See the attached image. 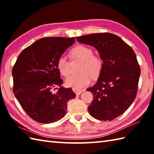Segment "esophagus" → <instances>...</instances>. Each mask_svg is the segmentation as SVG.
I'll return each instance as SVG.
<instances>
[{"label":"esophagus","instance_id":"34e87169","mask_svg":"<svg viewBox=\"0 0 154 154\" xmlns=\"http://www.w3.org/2000/svg\"><path fill=\"white\" fill-rule=\"evenodd\" d=\"M73 91H74V92L75 93V94H77V95H79V94H81V93L83 92V91L85 90H78V89H73Z\"/></svg>","mask_w":154,"mask_h":154}]
</instances>
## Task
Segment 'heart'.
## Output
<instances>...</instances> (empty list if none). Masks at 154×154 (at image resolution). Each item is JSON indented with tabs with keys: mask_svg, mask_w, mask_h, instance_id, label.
I'll use <instances>...</instances> for the list:
<instances>
[{
	"mask_svg": "<svg viewBox=\"0 0 154 154\" xmlns=\"http://www.w3.org/2000/svg\"><path fill=\"white\" fill-rule=\"evenodd\" d=\"M92 49L85 45H77L71 51L73 59L82 61L79 74H72L65 80L66 85L75 89H80L91 83L92 78L99 76L103 69V61L96 55H93ZM57 67L63 76H67L70 72V63L65 55L58 58Z\"/></svg>",
	"mask_w": 154,
	"mask_h": 154,
	"instance_id": "heart-1",
	"label": "heart"
}]
</instances>
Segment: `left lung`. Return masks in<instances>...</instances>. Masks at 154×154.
<instances>
[{
    "label": "left lung",
    "instance_id": "1",
    "mask_svg": "<svg viewBox=\"0 0 154 154\" xmlns=\"http://www.w3.org/2000/svg\"><path fill=\"white\" fill-rule=\"evenodd\" d=\"M93 46L103 61L97 83L87 91L93 94L89 114L100 120H112L123 114L134 100L140 68L132 48L116 35L91 34L76 38Z\"/></svg>",
    "mask_w": 154,
    "mask_h": 154
}]
</instances>
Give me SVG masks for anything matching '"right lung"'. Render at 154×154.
Listing matches in <instances>:
<instances>
[{
	"mask_svg": "<svg viewBox=\"0 0 154 154\" xmlns=\"http://www.w3.org/2000/svg\"><path fill=\"white\" fill-rule=\"evenodd\" d=\"M75 42V38H41L18 55L12 71L13 93L35 121L49 124L60 120L67 112L68 101L76 97L71 88L61 86L57 67L58 58Z\"/></svg>",
	"mask_w": 154,
	"mask_h": 154,
	"instance_id": "1",
	"label": "right lung"
}]
</instances>
